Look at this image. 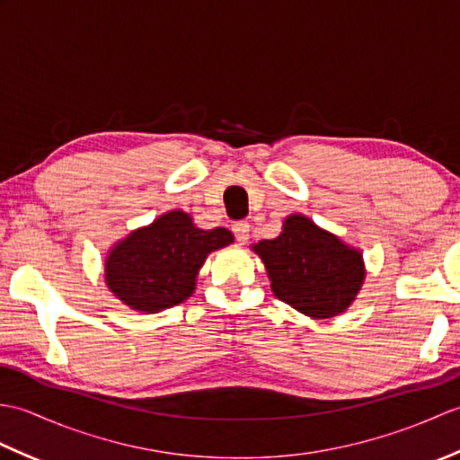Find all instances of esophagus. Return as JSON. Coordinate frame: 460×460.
<instances>
[{"label":"esophagus","mask_w":460,"mask_h":460,"mask_svg":"<svg viewBox=\"0 0 460 460\" xmlns=\"http://www.w3.org/2000/svg\"><path fill=\"white\" fill-rule=\"evenodd\" d=\"M249 229H251V225L247 221H237L231 225L233 235H235V239L241 243V245H245V243L249 241Z\"/></svg>","instance_id":"34e87169"}]
</instances>
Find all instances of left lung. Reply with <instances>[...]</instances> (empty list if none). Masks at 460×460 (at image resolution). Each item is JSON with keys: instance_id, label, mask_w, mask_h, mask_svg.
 Returning a JSON list of instances; mask_svg holds the SVG:
<instances>
[{"instance_id": "obj_1", "label": "left lung", "mask_w": 460, "mask_h": 460, "mask_svg": "<svg viewBox=\"0 0 460 460\" xmlns=\"http://www.w3.org/2000/svg\"><path fill=\"white\" fill-rule=\"evenodd\" d=\"M252 251L265 262L275 296L310 318L346 312L364 285L361 252L305 215H288L280 235L259 241Z\"/></svg>"}]
</instances>
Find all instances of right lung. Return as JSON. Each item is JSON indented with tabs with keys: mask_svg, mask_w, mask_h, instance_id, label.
<instances>
[{
	"mask_svg": "<svg viewBox=\"0 0 460 460\" xmlns=\"http://www.w3.org/2000/svg\"><path fill=\"white\" fill-rule=\"evenodd\" d=\"M231 243V231L199 229L191 215L175 209L116 243L104 261V280L124 305L154 314L191 296L209 252Z\"/></svg>",
	"mask_w": 460,
	"mask_h": 460,
	"instance_id": "1",
	"label": "right lung"
}]
</instances>
